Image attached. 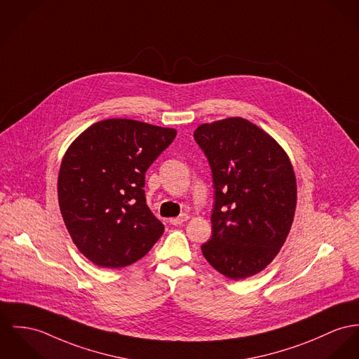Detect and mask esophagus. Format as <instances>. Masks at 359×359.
<instances>
[{
	"label": "esophagus",
	"mask_w": 359,
	"mask_h": 359,
	"mask_svg": "<svg viewBox=\"0 0 359 359\" xmlns=\"http://www.w3.org/2000/svg\"><path fill=\"white\" fill-rule=\"evenodd\" d=\"M190 219L189 217V215H182V216H179V217H173V219H170L169 222L172 224V225H180V224H183L184 221H187Z\"/></svg>",
	"instance_id": "1"
}]
</instances>
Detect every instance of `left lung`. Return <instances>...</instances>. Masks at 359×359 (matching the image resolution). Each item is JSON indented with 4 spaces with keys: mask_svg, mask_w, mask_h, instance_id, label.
Returning a JSON list of instances; mask_svg holds the SVG:
<instances>
[{
    "mask_svg": "<svg viewBox=\"0 0 359 359\" xmlns=\"http://www.w3.org/2000/svg\"><path fill=\"white\" fill-rule=\"evenodd\" d=\"M194 138L212 168L213 233L202 245L221 275L242 280L264 271L283 248L297 208V179L284 149L242 117L201 124Z\"/></svg>",
    "mask_w": 359,
    "mask_h": 359,
    "instance_id": "1",
    "label": "left lung"
}]
</instances>
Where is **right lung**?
Segmentation results:
<instances>
[{
  "instance_id": "add662e5",
  "label": "right lung",
  "mask_w": 359,
  "mask_h": 359,
  "mask_svg": "<svg viewBox=\"0 0 359 359\" xmlns=\"http://www.w3.org/2000/svg\"><path fill=\"white\" fill-rule=\"evenodd\" d=\"M176 130L130 118L90 126L67 149L58 205L75 246L101 268L137 262L164 233L146 205L144 173Z\"/></svg>"
}]
</instances>
